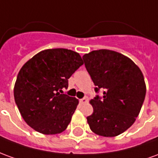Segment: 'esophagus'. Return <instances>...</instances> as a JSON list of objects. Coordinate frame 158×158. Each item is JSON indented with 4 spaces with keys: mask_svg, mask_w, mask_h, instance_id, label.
Returning a JSON list of instances; mask_svg holds the SVG:
<instances>
[{
    "mask_svg": "<svg viewBox=\"0 0 158 158\" xmlns=\"http://www.w3.org/2000/svg\"><path fill=\"white\" fill-rule=\"evenodd\" d=\"M87 100H88V98L87 97H84V98H82V99L79 100V102L80 103H85L86 102H87Z\"/></svg>",
    "mask_w": 158,
    "mask_h": 158,
    "instance_id": "obj_1",
    "label": "esophagus"
}]
</instances>
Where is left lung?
<instances>
[{
  "instance_id": "1",
  "label": "left lung",
  "mask_w": 158,
  "mask_h": 158,
  "mask_svg": "<svg viewBox=\"0 0 158 158\" xmlns=\"http://www.w3.org/2000/svg\"><path fill=\"white\" fill-rule=\"evenodd\" d=\"M83 60L96 88L103 90L90 101L94 112L87 117L93 132L114 137L123 133L135 121L146 97L142 72L131 59L110 50L93 51Z\"/></svg>"
}]
</instances>
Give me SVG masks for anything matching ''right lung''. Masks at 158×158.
<instances>
[{
  "label": "right lung",
  "mask_w": 158,
  "mask_h": 158,
  "mask_svg": "<svg viewBox=\"0 0 158 158\" xmlns=\"http://www.w3.org/2000/svg\"><path fill=\"white\" fill-rule=\"evenodd\" d=\"M83 64L79 53L56 48L37 53L23 66L14 85V99L28 125L44 135L67 129L79 101L59 91L68 88L69 79Z\"/></svg>",
  "instance_id": "1"
}]
</instances>
